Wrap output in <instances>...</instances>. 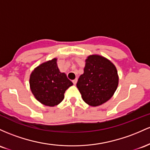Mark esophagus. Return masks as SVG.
<instances>
[{"label": "esophagus", "mask_w": 150, "mask_h": 150, "mask_svg": "<svg viewBox=\"0 0 150 150\" xmlns=\"http://www.w3.org/2000/svg\"><path fill=\"white\" fill-rule=\"evenodd\" d=\"M77 81H78V79H77V78H76V79H75L74 80L72 81V82H73V83L74 84V85H76V83H77Z\"/></svg>", "instance_id": "34e87169"}]
</instances>
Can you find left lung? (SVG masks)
<instances>
[{"mask_svg": "<svg viewBox=\"0 0 150 150\" xmlns=\"http://www.w3.org/2000/svg\"><path fill=\"white\" fill-rule=\"evenodd\" d=\"M85 62L76 86L86 103L99 106L110 100L117 88V69L111 61L98 54L89 55Z\"/></svg>", "mask_w": 150, "mask_h": 150, "instance_id": "obj_1", "label": "left lung"}]
</instances>
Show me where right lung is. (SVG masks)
<instances>
[{
    "instance_id": "right-lung-1",
    "label": "right lung",
    "mask_w": 150,
    "mask_h": 150,
    "mask_svg": "<svg viewBox=\"0 0 150 150\" xmlns=\"http://www.w3.org/2000/svg\"><path fill=\"white\" fill-rule=\"evenodd\" d=\"M57 59L54 58L39 65L30 76V88L35 98L47 106L59 104L67 89L73 85L57 66Z\"/></svg>"
}]
</instances>
